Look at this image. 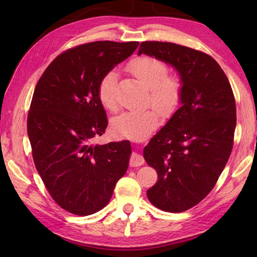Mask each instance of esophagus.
Here are the masks:
<instances>
[{"label":"esophagus","mask_w":257,"mask_h":257,"mask_svg":"<svg viewBox=\"0 0 257 257\" xmlns=\"http://www.w3.org/2000/svg\"><path fill=\"white\" fill-rule=\"evenodd\" d=\"M144 158L139 153H133L132 158H130V165L132 167H139V165L144 164Z\"/></svg>","instance_id":"1"}]
</instances>
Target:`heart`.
<instances>
[{
    "instance_id": "b5f03b06",
    "label": "heart",
    "mask_w": 257,
    "mask_h": 257,
    "mask_svg": "<svg viewBox=\"0 0 257 257\" xmlns=\"http://www.w3.org/2000/svg\"><path fill=\"white\" fill-rule=\"evenodd\" d=\"M128 70L150 89V102L163 115L175 111L181 96V84L178 78L168 76V67L163 61L141 56L128 64ZM118 73L112 70L99 81L97 94L99 102L108 111H115ZM160 114L155 110L122 112L111 120V130L116 136L143 141L159 127Z\"/></svg>"
}]
</instances>
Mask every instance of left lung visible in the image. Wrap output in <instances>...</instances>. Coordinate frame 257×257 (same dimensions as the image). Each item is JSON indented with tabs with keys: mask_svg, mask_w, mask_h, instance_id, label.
Returning a JSON list of instances; mask_svg holds the SVG:
<instances>
[{
	"mask_svg": "<svg viewBox=\"0 0 257 257\" xmlns=\"http://www.w3.org/2000/svg\"><path fill=\"white\" fill-rule=\"evenodd\" d=\"M146 54L180 77V107L143 154L159 180L147 190L165 212H184L207 196L227 164L236 129V102L227 76L210 55L165 42H143Z\"/></svg>",
	"mask_w": 257,
	"mask_h": 257,
	"instance_id": "left-lung-1",
	"label": "left lung"
}]
</instances>
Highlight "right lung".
Wrapping results in <instances>:
<instances>
[{
  "label": "right lung",
  "mask_w": 257,
  "mask_h": 257,
  "mask_svg": "<svg viewBox=\"0 0 257 257\" xmlns=\"http://www.w3.org/2000/svg\"><path fill=\"white\" fill-rule=\"evenodd\" d=\"M138 42H93L53 60L38 80L27 119L35 165L52 198L76 215L110 202L132 155L129 141L94 145L107 127L97 89Z\"/></svg>",
  "instance_id": "add662e5"
}]
</instances>
